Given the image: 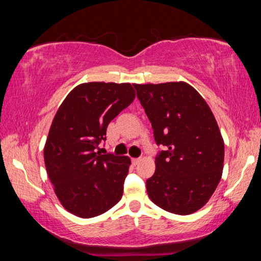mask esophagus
<instances>
[{"label":"esophagus","instance_id":"1","mask_svg":"<svg viewBox=\"0 0 261 261\" xmlns=\"http://www.w3.org/2000/svg\"><path fill=\"white\" fill-rule=\"evenodd\" d=\"M139 161H140V158H135V159H132V163H134V165H138Z\"/></svg>","mask_w":261,"mask_h":261}]
</instances>
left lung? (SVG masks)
I'll return each instance as SVG.
<instances>
[{
  "instance_id": "obj_1",
  "label": "left lung",
  "mask_w": 261,
  "mask_h": 261,
  "mask_svg": "<svg viewBox=\"0 0 261 261\" xmlns=\"http://www.w3.org/2000/svg\"><path fill=\"white\" fill-rule=\"evenodd\" d=\"M152 123L155 173L146 180L149 199L162 210L188 215L200 210L222 176L224 144L208 105L189 84H134Z\"/></svg>"
}]
</instances>
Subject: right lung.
Instances as JSON below:
<instances>
[{"label": "right lung", "mask_w": 261, "mask_h": 261, "mask_svg": "<svg viewBox=\"0 0 261 261\" xmlns=\"http://www.w3.org/2000/svg\"><path fill=\"white\" fill-rule=\"evenodd\" d=\"M131 84L85 83L70 92L53 120L43 149L47 174L61 204L94 218L121 200L130 159L96 152L107 126L135 100Z\"/></svg>", "instance_id": "obj_1"}]
</instances>
